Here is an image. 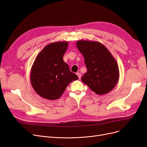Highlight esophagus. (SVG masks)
I'll list each match as a JSON object with an SVG mask.
<instances>
[{
	"label": "esophagus",
	"mask_w": 147,
	"mask_h": 147,
	"mask_svg": "<svg viewBox=\"0 0 147 147\" xmlns=\"http://www.w3.org/2000/svg\"><path fill=\"white\" fill-rule=\"evenodd\" d=\"M76 74H77V76H78L79 79H80L81 77H82V75H81V74H80V73H76Z\"/></svg>",
	"instance_id": "esophagus-1"
}]
</instances>
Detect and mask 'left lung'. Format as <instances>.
I'll use <instances>...</instances> for the list:
<instances>
[{"label": "left lung", "instance_id": "obj_1", "mask_svg": "<svg viewBox=\"0 0 147 147\" xmlns=\"http://www.w3.org/2000/svg\"><path fill=\"white\" fill-rule=\"evenodd\" d=\"M76 46L87 68L86 73L81 78L82 82L99 95L111 91L118 82L119 69L111 52L97 41L79 40Z\"/></svg>", "mask_w": 147, "mask_h": 147}]
</instances>
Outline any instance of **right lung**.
Here are the masks:
<instances>
[{
  "instance_id": "obj_1",
  "label": "right lung",
  "mask_w": 147,
  "mask_h": 147,
  "mask_svg": "<svg viewBox=\"0 0 147 147\" xmlns=\"http://www.w3.org/2000/svg\"><path fill=\"white\" fill-rule=\"evenodd\" d=\"M68 45V42H56L46 45L38 54L31 68L32 86L45 99H59L68 84L79 79L63 60Z\"/></svg>"
}]
</instances>
